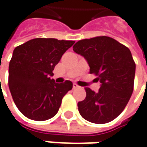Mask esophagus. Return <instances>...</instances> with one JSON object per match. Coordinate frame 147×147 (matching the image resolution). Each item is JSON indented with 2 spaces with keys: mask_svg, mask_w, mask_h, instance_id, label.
<instances>
[{
  "mask_svg": "<svg viewBox=\"0 0 147 147\" xmlns=\"http://www.w3.org/2000/svg\"><path fill=\"white\" fill-rule=\"evenodd\" d=\"M80 86H78L77 84H76V83H74L73 84V89H77V88H79Z\"/></svg>",
  "mask_w": 147,
  "mask_h": 147,
  "instance_id": "1",
  "label": "esophagus"
}]
</instances>
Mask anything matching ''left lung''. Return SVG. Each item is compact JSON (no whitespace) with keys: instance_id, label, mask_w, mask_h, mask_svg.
<instances>
[{"instance_id":"1","label":"left lung","mask_w":147,"mask_h":147,"mask_svg":"<svg viewBox=\"0 0 147 147\" xmlns=\"http://www.w3.org/2000/svg\"><path fill=\"white\" fill-rule=\"evenodd\" d=\"M85 57L90 73L100 82L98 92L86 87V97L78 103L81 117L94 123H107L123 111L133 91L136 64L131 51L107 36L82 39L73 46Z\"/></svg>"}]
</instances>
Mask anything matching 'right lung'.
<instances>
[{"mask_svg": "<svg viewBox=\"0 0 147 147\" xmlns=\"http://www.w3.org/2000/svg\"><path fill=\"white\" fill-rule=\"evenodd\" d=\"M74 41L34 38L15 48L9 64V88L18 109L26 118L44 121L54 117L72 82L58 84L51 76Z\"/></svg>", "mask_w": 147, "mask_h": 147, "instance_id": "obj_1", "label": "right lung"}]
</instances>
